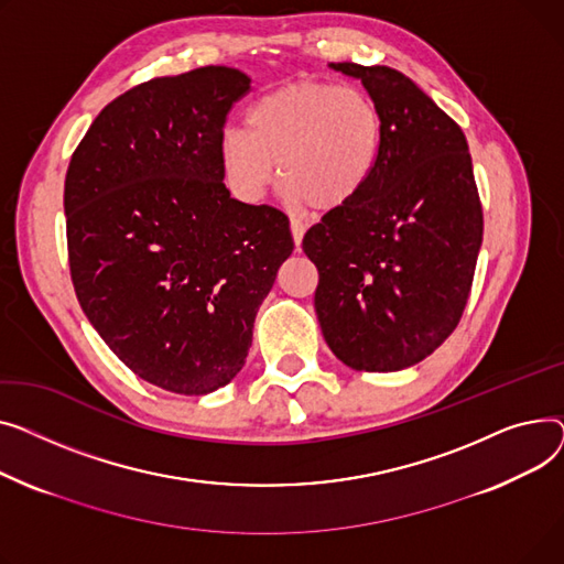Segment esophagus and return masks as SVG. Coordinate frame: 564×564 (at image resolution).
<instances>
[{
  "label": "esophagus",
  "mask_w": 564,
  "mask_h": 564,
  "mask_svg": "<svg viewBox=\"0 0 564 564\" xmlns=\"http://www.w3.org/2000/svg\"><path fill=\"white\" fill-rule=\"evenodd\" d=\"M305 229H307V223H303L301 218H291V235H293V243H295V248L303 243Z\"/></svg>",
  "instance_id": "34e87169"
}]
</instances>
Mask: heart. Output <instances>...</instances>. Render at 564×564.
<instances>
[{
    "label": "heart",
    "instance_id": "heart-1",
    "mask_svg": "<svg viewBox=\"0 0 564 564\" xmlns=\"http://www.w3.org/2000/svg\"><path fill=\"white\" fill-rule=\"evenodd\" d=\"M384 141L373 97L352 86L293 82L261 95L248 127H225L218 156L239 200L257 203L278 169L282 195L316 212L348 207L371 182Z\"/></svg>",
    "mask_w": 564,
    "mask_h": 564
}]
</instances>
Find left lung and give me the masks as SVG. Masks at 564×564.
I'll use <instances>...</instances> for the list:
<instances>
[{"label":"left lung","mask_w":564,"mask_h":564,"mask_svg":"<svg viewBox=\"0 0 564 564\" xmlns=\"http://www.w3.org/2000/svg\"><path fill=\"white\" fill-rule=\"evenodd\" d=\"M359 79L384 122L378 169L303 239L318 269L321 333L355 371H403L435 352L469 301L482 207L462 129L387 65L329 63Z\"/></svg>","instance_id":"1"}]
</instances>
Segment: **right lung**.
<instances>
[{
	"mask_svg": "<svg viewBox=\"0 0 564 564\" xmlns=\"http://www.w3.org/2000/svg\"><path fill=\"white\" fill-rule=\"evenodd\" d=\"M248 90L225 65L131 88L99 111L65 175L79 305L127 369L173 393L237 378L293 252L289 218L223 182V124Z\"/></svg>",
	"mask_w": 564,
	"mask_h": 564,
	"instance_id": "obj_1",
	"label": "right lung"
}]
</instances>
